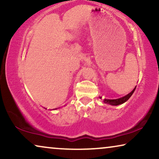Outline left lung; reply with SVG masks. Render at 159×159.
<instances>
[{"label": "left lung", "mask_w": 159, "mask_h": 159, "mask_svg": "<svg viewBox=\"0 0 159 159\" xmlns=\"http://www.w3.org/2000/svg\"><path fill=\"white\" fill-rule=\"evenodd\" d=\"M135 88L132 91L131 93H129V94L125 95V97H122V98H118V99H114V100H109V99H105L104 100V103H107V104H110V105H112V106H117V105H119V104H121V103H124L125 102H126L127 101L128 99L130 97H131V95L133 94L134 91L135 90Z\"/></svg>", "instance_id": "obj_1"}]
</instances>
